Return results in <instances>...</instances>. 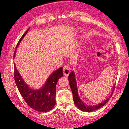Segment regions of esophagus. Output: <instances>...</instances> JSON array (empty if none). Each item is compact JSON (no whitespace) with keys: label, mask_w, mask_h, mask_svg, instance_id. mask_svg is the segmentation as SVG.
Returning a JSON list of instances; mask_svg holds the SVG:
<instances>
[{"label":"esophagus","mask_w":129,"mask_h":129,"mask_svg":"<svg viewBox=\"0 0 129 129\" xmlns=\"http://www.w3.org/2000/svg\"><path fill=\"white\" fill-rule=\"evenodd\" d=\"M63 75L66 76H68L69 74L71 72V68L69 66H64L63 68Z\"/></svg>","instance_id":"1"}]
</instances>
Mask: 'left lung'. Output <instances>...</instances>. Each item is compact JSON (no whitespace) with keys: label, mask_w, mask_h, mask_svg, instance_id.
Masks as SVG:
<instances>
[{"label":"left lung","mask_w":129,"mask_h":129,"mask_svg":"<svg viewBox=\"0 0 129 129\" xmlns=\"http://www.w3.org/2000/svg\"><path fill=\"white\" fill-rule=\"evenodd\" d=\"M68 80L70 87L71 88V90L73 93L74 104H75V105L80 109V110L84 112H92L93 111H95L98 109L103 107V105H104L108 102L112 94V93L114 92L115 89V84L114 85V88H113L110 96H109L106 100H105L103 102L96 105H88L84 104V103H83L82 101H81L79 96V94H78L77 85L75 79V75L73 71H72L71 73V74H69V75L68 76Z\"/></svg>","instance_id":"obj_1"}]
</instances>
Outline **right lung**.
Listing matches in <instances>:
<instances>
[{
    "label": "right lung",
    "instance_id": "right-lung-1",
    "mask_svg": "<svg viewBox=\"0 0 129 129\" xmlns=\"http://www.w3.org/2000/svg\"><path fill=\"white\" fill-rule=\"evenodd\" d=\"M27 29L19 40L15 50L14 57L16 50L22 39L28 32ZM62 67L53 72L47 80L44 85L38 89H34L28 87L22 76L18 72L14 63V76L15 83L21 95L28 106L34 110L41 112H47L54 108L56 103V86L58 80L63 76Z\"/></svg>",
    "mask_w": 129,
    "mask_h": 129
}]
</instances>
